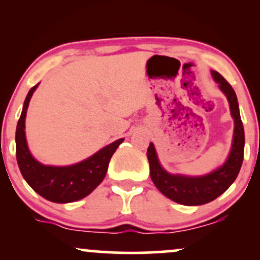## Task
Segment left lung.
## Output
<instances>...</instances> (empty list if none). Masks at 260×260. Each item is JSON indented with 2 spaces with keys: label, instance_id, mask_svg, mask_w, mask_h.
<instances>
[{
  "label": "left lung",
  "instance_id": "left-lung-1",
  "mask_svg": "<svg viewBox=\"0 0 260 260\" xmlns=\"http://www.w3.org/2000/svg\"><path fill=\"white\" fill-rule=\"evenodd\" d=\"M213 79L220 90L226 95L230 111L234 118V138L228 159L221 166L203 176H186L170 174L161 166L153 143L149 145L147 155L150 165V177L157 189L169 199L183 205H202L221 196L234 183L240 172L244 153V129L241 121L236 92L220 73L211 71Z\"/></svg>",
  "mask_w": 260,
  "mask_h": 260
}]
</instances>
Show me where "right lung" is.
<instances>
[{
  "mask_svg": "<svg viewBox=\"0 0 260 260\" xmlns=\"http://www.w3.org/2000/svg\"><path fill=\"white\" fill-rule=\"evenodd\" d=\"M39 84L29 90L23 105L22 115L16 131L17 162L26 183L38 194L53 203H72L89 196L103 182L111 156L123 142L117 139L100 149L88 159L70 166L44 165L32 156L26 144L25 117L32 92Z\"/></svg>",
  "mask_w": 260,
  "mask_h": 260,
  "instance_id": "right-lung-1",
  "label": "right lung"
}]
</instances>
